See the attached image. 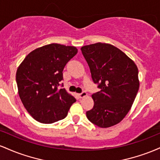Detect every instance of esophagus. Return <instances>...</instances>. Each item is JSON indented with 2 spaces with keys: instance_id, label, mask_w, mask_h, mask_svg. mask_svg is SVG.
I'll return each instance as SVG.
<instances>
[{
  "instance_id": "1",
  "label": "esophagus",
  "mask_w": 160,
  "mask_h": 160,
  "mask_svg": "<svg viewBox=\"0 0 160 160\" xmlns=\"http://www.w3.org/2000/svg\"><path fill=\"white\" fill-rule=\"evenodd\" d=\"M78 95H79V97H80V98H84V97H86V95H87V93H86V92H82V93H80V94H78Z\"/></svg>"
}]
</instances>
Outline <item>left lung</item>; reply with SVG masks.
I'll list each match as a JSON object with an SVG mask.
<instances>
[{
	"label": "left lung",
	"instance_id": "left-lung-1",
	"mask_svg": "<svg viewBox=\"0 0 160 160\" xmlns=\"http://www.w3.org/2000/svg\"><path fill=\"white\" fill-rule=\"evenodd\" d=\"M86 58L95 83L101 90L92 95L94 106L86 112L88 120L100 128L121 122L139 89L138 70L133 60L114 46L96 43L83 46Z\"/></svg>",
	"mask_w": 160,
	"mask_h": 160
}]
</instances>
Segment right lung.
I'll use <instances>...</instances> for the list:
<instances>
[{"label": "right lung", "mask_w": 160, "mask_h": 160, "mask_svg": "<svg viewBox=\"0 0 160 160\" xmlns=\"http://www.w3.org/2000/svg\"><path fill=\"white\" fill-rule=\"evenodd\" d=\"M78 53L77 47L50 43L27 55L16 71L18 92L34 120L53 123L65 118L76 99L65 89H58L64 68Z\"/></svg>", "instance_id": "1"}]
</instances>
